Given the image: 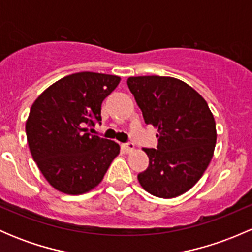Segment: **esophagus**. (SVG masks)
I'll return each mask as SVG.
<instances>
[{
	"label": "esophagus",
	"instance_id": "34e87169",
	"mask_svg": "<svg viewBox=\"0 0 252 252\" xmlns=\"http://www.w3.org/2000/svg\"><path fill=\"white\" fill-rule=\"evenodd\" d=\"M123 149H124V151L126 152V154H129V152L134 151V149H135V145H134L133 142H128V144L123 145Z\"/></svg>",
	"mask_w": 252,
	"mask_h": 252
}]
</instances>
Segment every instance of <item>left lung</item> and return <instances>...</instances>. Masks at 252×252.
<instances>
[{
  "label": "left lung",
  "mask_w": 252,
  "mask_h": 252,
  "mask_svg": "<svg viewBox=\"0 0 252 252\" xmlns=\"http://www.w3.org/2000/svg\"><path fill=\"white\" fill-rule=\"evenodd\" d=\"M128 86L145 123L157 129L158 146L144 149L149 168L138 175L151 195L172 199L191 189L207 169L217 130L205 98L183 80L144 75L128 78Z\"/></svg>",
  "instance_id": "1"
}]
</instances>
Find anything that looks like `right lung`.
<instances>
[{
  "label": "right lung",
  "instance_id": "1",
  "mask_svg": "<svg viewBox=\"0 0 252 252\" xmlns=\"http://www.w3.org/2000/svg\"><path fill=\"white\" fill-rule=\"evenodd\" d=\"M121 78L80 72L50 85L30 108L25 123L30 152L51 187L81 195L102 182L119 155L116 141L90 135L86 126L101 121L102 101Z\"/></svg>",
  "mask_w": 252,
  "mask_h": 252
}]
</instances>
